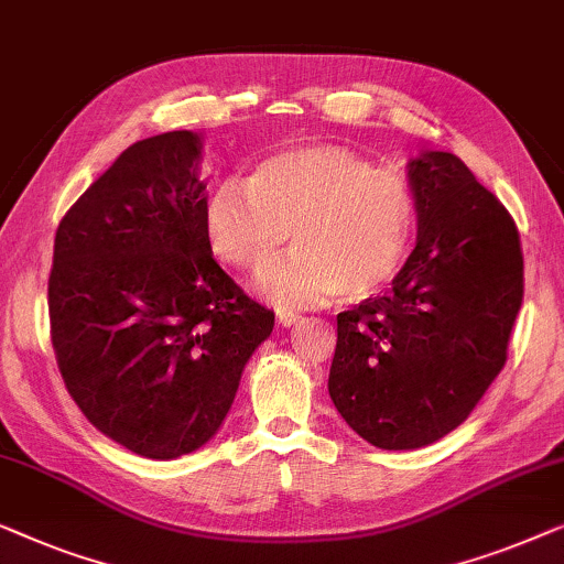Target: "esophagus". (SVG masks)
Here are the masks:
<instances>
[{
    "instance_id": "esophagus-1",
    "label": "esophagus",
    "mask_w": 564,
    "mask_h": 564,
    "mask_svg": "<svg viewBox=\"0 0 564 564\" xmlns=\"http://www.w3.org/2000/svg\"><path fill=\"white\" fill-rule=\"evenodd\" d=\"M275 319H279L281 327H291V324L301 322V314H296V312H285V308H281V312H275Z\"/></svg>"
}]
</instances>
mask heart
Returning a JSON list of instances; mask_svg holds the SVG:
<instances>
[{"instance_id":"heart-1","label":"heart","mask_w":564,"mask_h":564,"mask_svg":"<svg viewBox=\"0 0 564 564\" xmlns=\"http://www.w3.org/2000/svg\"><path fill=\"white\" fill-rule=\"evenodd\" d=\"M291 229L296 252L263 283L275 301L370 299L406 263L414 188L355 150L308 145L263 158L248 181H221L204 212L214 256L250 275L268 271Z\"/></svg>"}]
</instances>
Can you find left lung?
<instances>
[{
	"label": "left lung",
	"mask_w": 564,
	"mask_h": 564,
	"mask_svg": "<svg viewBox=\"0 0 564 564\" xmlns=\"http://www.w3.org/2000/svg\"><path fill=\"white\" fill-rule=\"evenodd\" d=\"M419 237L383 296L337 314L329 395L380 449H416L470 416L503 370L523 301L517 221L452 153L409 165Z\"/></svg>",
	"instance_id": "8db88e82"
}]
</instances>
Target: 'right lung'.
<instances>
[{"mask_svg": "<svg viewBox=\"0 0 564 564\" xmlns=\"http://www.w3.org/2000/svg\"><path fill=\"white\" fill-rule=\"evenodd\" d=\"M199 134L140 140L55 229L51 343L84 416L134 455L173 459L225 422L273 312L217 265Z\"/></svg>", "mask_w": 564, "mask_h": 564, "instance_id": "add662e5", "label": "right lung"}]
</instances>
